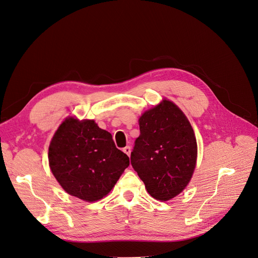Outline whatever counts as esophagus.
<instances>
[{"instance_id": "34e87169", "label": "esophagus", "mask_w": 258, "mask_h": 258, "mask_svg": "<svg viewBox=\"0 0 258 258\" xmlns=\"http://www.w3.org/2000/svg\"><path fill=\"white\" fill-rule=\"evenodd\" d=\"M122 151H123L125 154H127L128 157L131 156V147H130V146H126V147H124V148L122 149Z\"/></svg>"}]
</instances>
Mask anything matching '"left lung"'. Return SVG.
Segmentation results:
<instances>
[{
  "instance_id": "1",
  "label": "left lung",
  "mask_w": 258,
  "mask_h": 258,
  "mask_svg": "<svg viewBox=\"0 0 258 258\" xmlns=\"http://www.w3.org/2000/svg\"><path fill=\"white\" fill-rule=\"evenodd\" d=\"M140 136L131 163L154 199L168 201L190 182L197 163V141L184 113L167 98L139 117Z\"/></svg>"
}]
</instances>
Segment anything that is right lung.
Wrapping results in <instances>:
<instances>
[{"label": "right lung", "instance_id": "obj_1", "mask_svg": "<svg viewBox=\"0 0 258 258\" xmlns=\"http://www.w3.org/2000/svg\"><path fill=\"white\" fill-rule=\"evenodd\" d=\"M48 165L67 194L94 202L111 192L130 159L93 119L68 116L50 140Z\"/></svg>", "mask_w": 258, "mask_h": 258}]
</instances>
